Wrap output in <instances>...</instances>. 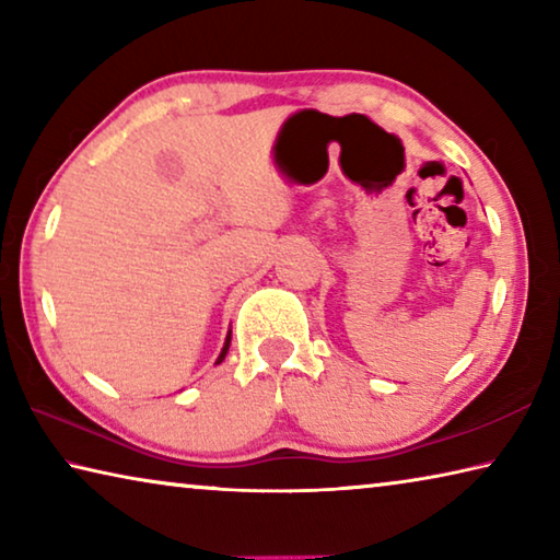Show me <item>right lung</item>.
<instances>
[{
	"label": "right lung",
	"mask_w": 560,
	"mask_h": 560,
	"mask_svg": "<svg viewBox=\"0 0 560 560\" xmlns=\"http://www.w3.org/2000/svg\"><path fill=\"white\" fill-rule=\"evenodd\" d=\"M230 343H232V330H230V336H226V340H224V348H222V353H220V358H217V363H222V360H224V355H226V350H230Z\"/></svg>",
	"instance_id": "1"
}]
</instances>
